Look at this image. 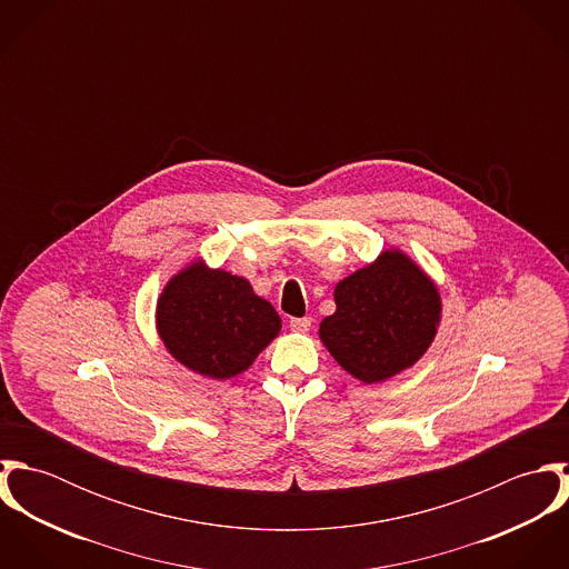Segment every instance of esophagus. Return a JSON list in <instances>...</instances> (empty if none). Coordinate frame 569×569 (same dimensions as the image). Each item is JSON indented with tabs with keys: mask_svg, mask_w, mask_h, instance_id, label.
<instances>
[{
	"mask_svg": "<svg viewBox=\"0 0 569 569\" xmlns=\"http://www.w3.org/2000/svg\"><path fill=\"white\" fill-rule=\"evenodd\" d=\"M289 326H291V330H296V332H307V330L311 328V318H291Z\"/></svg>",
	"mask_w": 569,
	"mask_h": 569,
	"instance_id": "obj_1",
	"label": "esophagus"
}]
</instances>
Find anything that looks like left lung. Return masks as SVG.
Segmentation results:
<instances>
[{"label": "left lung", "mask_w": 569, "mask_h": 569, "mask_svg": "<svg viewBox=\"0 0 569 569\" xmlns=\"http://www.w3.org/2000/svg\"><path fill=\"white\" fill-rule=\"evenodd\" d=\"M337 311L320 325L335 361L363 383L416 363L440 322L436 284L401 251H383L335 289Z\"/></svg>", "instance_id": "left-lung-1"}]
</instances>
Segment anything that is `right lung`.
Returning <instances> with one entry per match:
<instances>
[{"label":"right lung","mask_w":569,"mask_h":569,"mask_svg":"<svg viewBox=\"0 0 569 569\" xmlns=\"http://www.w3.org/2000/svg\"><path fill=\"white\" fill-rule=\"evenodd\" d=\"M158 330L186 368L210 379H230L247 370L278 335L280 318L244 278L192 262L166 284Z\"/></svg>","instance_id":"obj_1"}]
</instances>
